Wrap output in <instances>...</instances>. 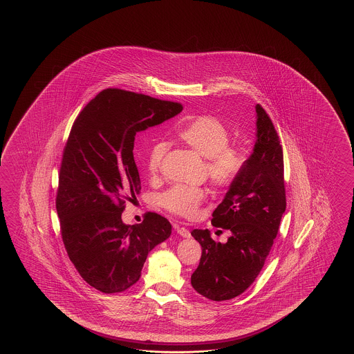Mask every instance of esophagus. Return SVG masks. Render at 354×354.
Returning a JSON list of instances; mask_svg holds the SVG:
<instances>
[{
  "mask_svg": "<svg viewBox=\"0 0 354 354\" xmlns=\"http://www.w3.org/2000/svg\"><path fill=\"white\" fill-rule=\"evenodd\" d=\"M177 233L180 234V236H183V238H189V230L186 229V227H183V226H177Z\"/></svg>",
  "mask_w": 354,
  "mask_h": 354,
  "instance_id": "obj_1",
  "label": "esophagus"
}]
</instances>
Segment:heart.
<instances>
[{"mask_svg": "<svg viewBox=\"0 0 354 354\" xmlns=\"http://www.w3.org/2000/svg\"><path fill=\"white\" fill-rule=\"evenodd\" d=\"M178 138L206 162V174L212 185L225 187L230 185L241 168V153L229 147L230 133L224 122L214 116H198L178 131ZM167 151V144L157 143L148 157V169L158 174ZM205 188L178 185L169 188L160 197L166 210L183 218H195L206 200Z\"/></svg>", "mask_w": 354, "mask_h": 354, "instance_id": "heart-1", "label": "heart"}]
</instances>
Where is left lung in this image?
<instances>
[{
  "mask_svg": "<svg viewBox=\"0 0 354 354\" xmlns=\"http://www.w3.org/2000/svg\"><path fill=\"white\" fill-rule=\"evenodd\" d=\"M256 113L253 151L212 212V225L230 236L216 243L209 229L191 232L203 248L191 285L209 300H230L254 282L286 210L282 147L263 107L256 105Z\"/></svg>",
  "mask_w": 354,
  "mask_h": 354,
  "instance_id": "left-lung-1",
  "label": "left lung"
}]
</instances>
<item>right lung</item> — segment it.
<instances>
[{"label":"right lung","mask_w":354,"mask_h":354,"mask_svg":"<svg viewBox=\"0 0 354 354\" xmlns=\"http://www.w3.org/2000/svg\"><path fill=\"white\" fill-rule=\"evenodd\" d=\"M180 111L177 102L107 88L72 127L55 201L60 233L75 270L101 292L136 283L149 252L171 236L172 225L156 212L138 225L124 224L121 214L142 188L133 154L136 133Z\"/></svg>","instance_id":"1"}]
</instances>
